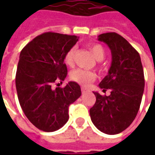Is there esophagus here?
Returning a JSON list of instances; mask_svg holds the SVG:
<instances>
[{
	"instance_id": "obj_1",
	"label": "esophagus",
	"mask_w": 155,
	"mask_h": 155,
	"mask_svg": "<svg viewBox=\"0 0 155 155\" xmlns=\"http://www.w3.org/2000/svg\"><path fill=\"white\" fill-rule=\"evenodd\" d=\"M81 92H82V94H85V93L87 92V90H86V88H84V87L81 88Z\"/></svg>"
}]
</instances>
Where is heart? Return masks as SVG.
Masks as SVG:
<instances>
[{
  "label": "heart",
  "instance_id": "1",
  "mask_svg": "<svg viewBox=\"0 0 155 155\" xmlns=\"http://www.w3.org/2000/svg\"><path fill=\"white\" fill-rule=\"evenodd\" d=\"M91 52L94 54V58L98 61L103 60L105 55V51L104 47L99 44H94L91 45ZM76 51V47L71 48L64 56V63L67 64L68 66H72L74 64V54ZM71 81L76 82L81 85L83 86H87L91 84L92 81L95 80V74L94 72L87 70H83V69H76L71 71Z\"/></svg>",
  "mask_w": 155,
  "mask_h": 155
}]
</instances>
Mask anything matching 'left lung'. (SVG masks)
Here are the masks:
<instances>
[{
	"instance_id": "left-lung-1",
	"label": "left lung",
	"mask_w": 155,
	"mask_h": 155,
	"mask_svg": "<svg viewBox=\"0 0 155 155\" xmlns=\"http://www.w3.org/2000/svg\"><path fill=\"white\" fill-rule=\"evenodd\" d=\"M98 40L108 45L112 62L109 73L99 86L110 95L94 92L96 101L90 110L92 122L107 134L121 133L135 119L144 88V75L140 54L115 32L99 35Z\"/></svg>"
}]
</instances>
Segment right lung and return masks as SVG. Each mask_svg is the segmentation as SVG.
<instances>
[{
    "mask_svg": "<svg viewBox=\"0 0 155 155\" xmlns=\"http://www.w3.org/2000/svg\"><path fill=\"white\" fill-rule=\"evenodd\" d=\"M78 40L76 35L45 32L21 51L15 74L19 102L31 123L42 131L63 126L69 120V106L81 95V86L74 81L64 88L51 87L66 77L64 56Z\"/></svg>",
    "mask_w": 155,
    "mask_h": 155,
    "instance_id": "1",
    "label": "right lung"
}]
</instances>
